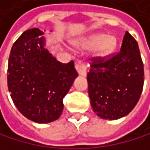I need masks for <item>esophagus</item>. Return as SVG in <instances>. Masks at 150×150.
Returning <instances> with one entry per match:
<instances>
[{"instance_id": "1", "label": "esophagus", "mask_w": 150, "mask_h": 150, "mask_svg": "<svg viewBox=\"0 0 150 150\" xmlns=\"http://www.w3.org/2000/svg\"><path fill=\"white\" fill-rule=\"evenodd\" d=\"M76 69L77 73L82 76H86V66L85 64L81 63L80 61L76 64Z\"/></svg>"}]
</instances>
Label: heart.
I'll return each mask as SVG.
<instances>
[{
  "mask_svg": "<svg viewBox=\"0 0 150 150\" xmlns=\"http://www.w3.org/2000/svg\"><path fill=\"white\" fill-rule=\"evenodd\" d=\"M80 46L83 49H94L97 48L98 54L106 55L111 53L116 46V39L108 36L105 33H96L87 39L83 40L80 42Z\"/></svg>",
  "mask_w": 150,
  "mask_h": 150,
  "instance_id": "obj_1",
  "label": "heart"
}]
</instances>
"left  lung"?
<instances>
[{
	"label": "left lung",
	"instance_id": "1",
	"mask_svg": "<svg viewBox=\"0 0 150 150\" xmlns=\"http://www.w3.org/2000/svg\"><path fill=\"white\" fill-rule=\"evenodd\" d=\"M90 60L88 95L94 112L109 120L127 116L139 102L144 85V65L137 41L127 31L118 53Z\"/></svg>",
	"mask_w": 150,
	"mask_h": 150
}]
</instances>
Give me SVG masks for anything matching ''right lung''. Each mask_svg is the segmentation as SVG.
<instances>
[{
    "mask_svg": "<svg viewBox=\"0 0 150 150\" xmlns=\"http://www.w3.org/2000/svg\"><path fill=\"white\" fill-rule=\"evenodd\" d=\"M44 34L38 28L22 33L11 50L8 89L20 113L36 123L59 118L63 99L78 76L74 61L63 64L45 48Z\"/></svg>",
    "mask_w": 150,
    "mask_h": 150,
    "instance_id": "right-lung-1",
    "label": "right lung"
}]
</instances>
